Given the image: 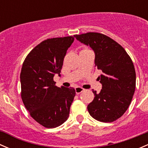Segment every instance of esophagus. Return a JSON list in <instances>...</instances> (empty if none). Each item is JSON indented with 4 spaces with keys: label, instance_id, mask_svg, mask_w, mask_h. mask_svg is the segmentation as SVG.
Instances as JSON below:
<instances>
[{
    "label": "esophagus",
    "instance_id": "34e87169",
    "mask_svg": "<svg viewBox=\"0 0 148 148\" xmlns=\"http://www.w3.org/2000/svg\"><path fill=\"white\" fill-rule=\"evenodd\" d=\"M84 90H85L84 89H83L82 87H80V86H77V87L75 88V91L77 94L82 93V92H83Z\"/></svg>",
    "mask_w": 148,
    "mask_h": 148
}]
</instances>
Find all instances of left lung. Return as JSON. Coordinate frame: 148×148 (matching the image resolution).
Returning <instances> with one entry per match:
<instances>
[{
    "mask_svg": "<svg viewBox=\"0 0 148 148\" xmlns=\"http://www.w3.org/2000/svg\"><path fill=\"white\" fill-rule=\"evenodd\" d=\"M74 36L94 51L95 66L102 72L98 77L102 89L98 94L92 89L95 98L88 104V112L97 120L114 122L126 112L135 93L132 59L122 46L104 34L89 32Z\"/></svg>",
    "mask_w": 148,
    "mask_h": 148,
    "instance_id": "8db88e82",
    "label": "left lung"
}]
</instances>
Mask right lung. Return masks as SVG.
<instances>
[{
	"label": "right lung",
	"instance_id": "add662e5",
	"mask_svg": "<svg viewBox=\"0 0 148 148\" xmlns=\"http://www.w3.org/2000/svg\"><path fill=\"white\" fill-rule=\"evenodd\" d=\"M73 36L49 38L28 53L21 71V98L31 117L47 128L67 120L75 97L73 87H58L53 77L60 76L66 51Z\"/></svg>",
	"mask_w": 148,
	"mask_h": 148
}]
</instances>
